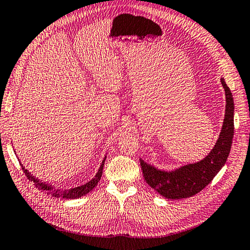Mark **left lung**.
<instances>
[{
  "mask_svg": "<svg viewBox=\"0 0 250 250\" xmlns=\"http://www.w3.org/2000/svg\"><path fill=\"white\" fill-rule=\"evenodd\" d=\"M221 83L226 91V116L217 143L206 158L198 163L185 165L174 171L158 170L140 159L146 183L161 196L169 199L194 196L211 182L226 164L234 135V102L223 78H221Z\"/></svg>",
  "mask_w": 250,
  "mask_h": 250,
  "instance_id": "1",
  "label": "left lung"
}]
</instances>
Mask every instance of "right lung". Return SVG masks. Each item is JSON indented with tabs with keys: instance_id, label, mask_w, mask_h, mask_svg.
Wrapping results in <instances>:
<instances>
[{
	"instance_id": "right-lung-1",
	"label": "right lung",
	"mask_w": 250,
	"mask_h": 250,
	"mask_svg": "<svg viewBox=\"0 0 250 250\" xmlns=\"http://www.w3.org/2000/svg\"><path fill=\"white\" fill-rule=\"evenodd\" d=\"M105 159H106V157H105ZM105 159L103 160L101 167H100L99 171H97V173H96L94 178L90 180L89 182L85 183L84 185H81V187L73 188H69V189L55 188L54 187H52V185L46 184L45 182L43 183V182H41V181H39L37 178L32 177V174H30V172H28V170L23 168V166H21V168L23 170L24 174L27 175V178L30 181H32L34 185H36L37 188L41 189V190H45V192H47V194H51L52 196H54V197H57V198L61 197V198H65V199H73V198H79V197L83 196V195H85L89 192H91V190L96 187L97 183H99V181L101 180V177H102L103 167H104Z\"/></svg>"
}]
</instances>
